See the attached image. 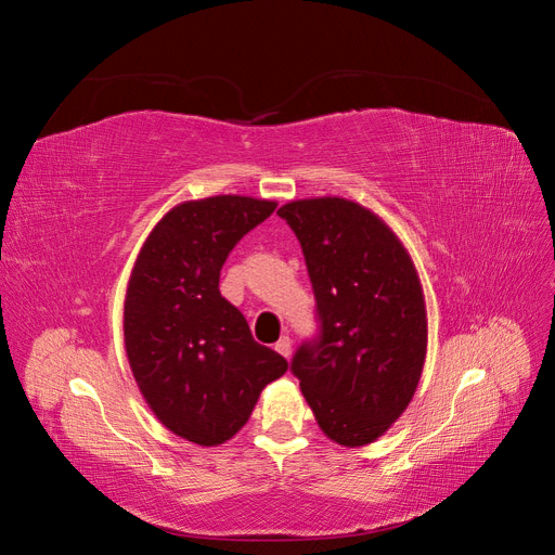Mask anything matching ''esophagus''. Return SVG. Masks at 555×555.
<instances>
[{"instance_id": "esophagus-1", "label": "esophagus", "mask_w": 555, "mask_h": 555, "mask_svg": "<svg viewBox=\"0 0 555 555\" xmlns=\"http://www.w3.org/2000/svg\"><path fill=\"white\" fill-rule=\"evenodd\" d=\"M275 349H278V354H282L284 359H289V354H292V340H289V335H282V338L275 343Z\"/></svg>"}]
</instances>
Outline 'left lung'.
Returning <instances> with one entry per match:
<instances>
[{"label": "left lung", "mask_w": 555, "mask_h": 555, "mask_svg": "<svg viewBox=\"0 0 555 555\" xmlns=\"http://www.w3.org/2000/svg\"><path fill=\"white\" fill-rule=\"evenodd\" d=\"M278 215L304 247L319 338L292 373L328 440L371 444L422 379L428 319L412 257L379 215L340 196L298 198Z\"/></svg>", "instance_id": "obj_1"}]
</instances>
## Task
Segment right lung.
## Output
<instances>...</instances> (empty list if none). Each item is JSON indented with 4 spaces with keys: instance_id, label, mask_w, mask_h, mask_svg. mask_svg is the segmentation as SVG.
<instances>
[{
    "instance_id": "add662e5",
    "label": "right lung",
    "mask_w": 555,
    "mask_h": 555,
    "mask_svg": "<svg viewBox=\"0 0 555 555\" xmlns=\"http://www.w3.org/2000/svg\"><path fill=\"white\" fill-rule=\"evenodd\" d=\"M275 201L220 194L184 201L145 238L125 296V349L147 408L178 438L224 444L287 361L251 338L220 294V271Z\"/></svg>"
}]
</instances>
